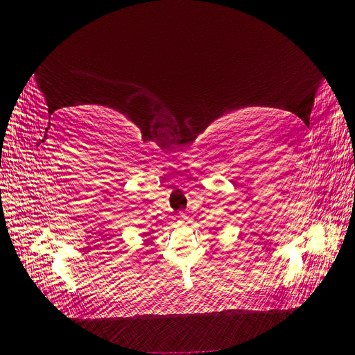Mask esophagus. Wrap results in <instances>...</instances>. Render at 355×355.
I'll return each mask as SVG.
<instances>
[{
	"label": "esophagus",
	"mask_w": 355,
	"mask_h": 355,
	"mask_svg": "<svg viewBox=\"0 0 355 355\" xmlns=\"http://www.w3.org/2000/svg\"><path fill=\"white\" fill-rule=\"evenodd\" d=\"M182 219H187V218H185V214H182Z\"/></svg>",
	"instance_id": "obj_1"
}]
</instances>
